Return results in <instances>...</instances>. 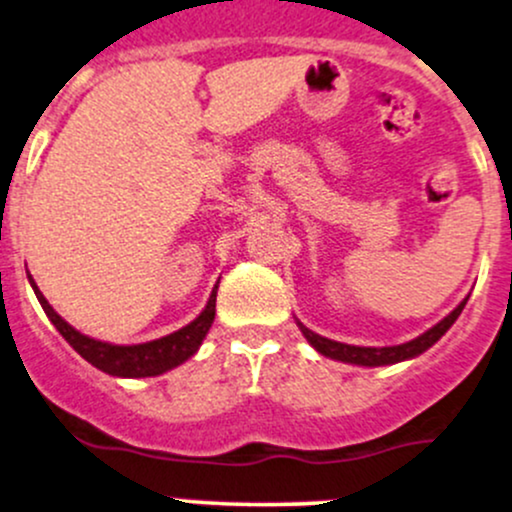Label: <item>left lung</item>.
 Returning <instances> with one entry per match:
<instances>
[{
	"instance_id": "8db88e82",
	"label": "left lung",
	"mask_w": 512,
	"mask_h": 512,
	"mask_svg": "<svg viewBox=\"0 0 512 512\" xmlns=\"http://www.w3.org/2000/svg\"><path fill=\"white\" fill-rule=\"evenodd\" d=\"M464 306H466V299L459 303V306L454 308V311L449 313L447 318H442L440 323L432 325L428 333H423L420 338H415L411 342H403V345H393V347L345 345V342H335V340L323 338V335L313 333V330H308L306 325L299 323V320H296V323H299L303 338L311 342V345L316 347L320 355H325L330 359H338V362L359 364V367H384V364H396V362H403V359H413V357L423 355L428 347L435 345V342L440 340L449 328H452V323L459 318V313H462Z\"/></svg>"
}]
</instances>
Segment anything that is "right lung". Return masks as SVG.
<instances>
[{
	"mask_svg": "<svg viewBox=\"0 0 512 512\" xmlns=\"http://www.w3.org/2000/svg\"><path fill=\"white\" fill-rule=\"evenodd\" d=\"M28 282H31L33 291H36L38 301H41L50 323L60 330V335H63L72 347H75L77 355H82L89 364H94L101 372L111 376L140 379V376H157L179 367V364L187 362V359L199 350L206 333H209L213 316H216V289H213L211 299L206 303L204 311L199 313V318H194L192 323L179 328L177 333H170L165 335V338L153 342H143V345H111V342L87 338L80 330L72 328L70 323H65V320L53 311V306L46 301V296L38 291L31 274H28Z\"/></svg>",
	"mask_w": 512,
	"mask_h": 512,
	"instance_id": "1",
	"label": "right lung"
}]
</instances>
